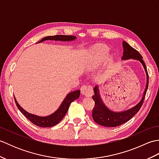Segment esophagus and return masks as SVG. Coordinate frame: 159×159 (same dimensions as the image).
<instances>
[{"label":"esophagus","instance_id":"34e87169","mask_svg":"<svg viewBox=\"0 0 159 159\" xmlns=\"http://www.w3.org/2000/svg\"><path fill=\"white\" fill-rule=\"evenodd\" d=\"M80 90H81V93L83 95L87 97L91 96L93 93V88L91 85H83L80 87Z\"/></svg>","mask_w":159,"mask_h":159}]
</instances>
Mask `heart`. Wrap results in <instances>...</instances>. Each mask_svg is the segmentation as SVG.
Here are the masks:
<instances>
[{"label":"heart","instance_id":"obj_1","mask_svg":"<svg viewBox=\"0 0 159 159\" xmlns=\"http://www.w3.org/2000/svg\"><path fill=\"white\" fill-rule=\"evenodd\" d=\"M108 48L104 46H96L91 52V59L94 63H100L105 60L108 55Z\"/></svg>","mask_w":159,"mask_h":159}]
</instances>
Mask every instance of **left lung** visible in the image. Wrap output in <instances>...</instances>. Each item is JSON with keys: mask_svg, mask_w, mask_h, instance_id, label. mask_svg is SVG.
I'll return each mask as SVG.
<instances>
[{"mask_svg": "<svg viewBox=\"0 0 159 159\" xmlns=\"http://www.w3.org/2000/svg\"><path fill=\"white\" fill-rule=\"evenodd\" d=\"M123 48L124 52L121 59L126 60L134 59L139 61L142 63L147 76L146 87L140 102L137 105L131 108V109L121 111V112H115V111H112L108 109L105 104L103 103L102 99H101L99 93L98 86L96 85L94 87V95L92 96V98L94 102H95V105H94L92 110V117L96 123L103 126L116 127L130 120L141 109L148 90V83H149V76H148L146 64H145L142 59V56L140 55L137 50L133 48V47H131L128 43L124 41H123Z\"/></svg>", "mask_w": 159, "mask_h": 159, "instance_id": "1", "label": "left lung"}]
</instances>
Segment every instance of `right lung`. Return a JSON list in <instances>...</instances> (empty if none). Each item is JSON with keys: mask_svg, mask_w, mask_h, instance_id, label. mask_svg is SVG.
<instances>
[{"mask_svg": "<svg viewBox=\"0 0 159 159\" xmlns=\"http://www.w3.org/2000/svg\"><path fill=\"white\" fill-rule=\"evenodd\" d=\"M76 38L73 35H57L54 36H47L42 39L38 43H41L46 40H55V41H62V42H69L74 40ZM80 91L76 90L72 92H70L67 95L66 98L63 100L61 106L57 109L55 113L49 115L48 116L41 117L38 116H35L31 113H28L25 109L20 106V104L17 102L16 98L14 96L15 102L17 107L20 111L24 116H25L27 119L31 121L33 124L39 127H52L55 126L56 124H58L59 121L61 120L63 117L66 114L68 108L70 105L71 102H72L74 100L79 98L80 96Z\"/></svg>", "mask_w": 159, "mask_h": 159, "instance_id": "right-lung-1", "label": "right lung"}]
</instances>
